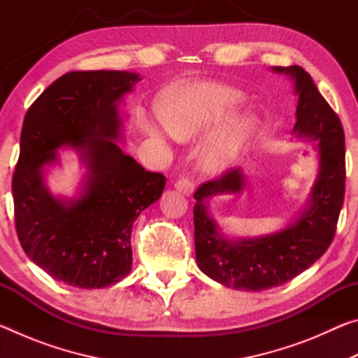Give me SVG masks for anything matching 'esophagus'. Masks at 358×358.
<instances>
[{"mask_svg": "<svg viewBox=\"0 0 358 358\" xmlns=\"http://www.w3.org/2000/svg\"><path fill=\"white\" fill-rule=\"evenodd\" d=\"M175 187H177L180 192H183L185 196H191L194 189H196V183H194L191 178L183 177V178H180L177 183H175Z\"/></svg>", "mask_w": 358, "mask_h": 358, "instance_id": "obj_1", "label": "esophagus"}]
</instances>
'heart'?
<instances>
[{
  "label": "heart",
  "instance_id": "b5f03b06",
  "mask_svg": "<svg viewBox=\"0 0 358 358\" xmlns=\"http://www.w3.org/2000/svg\"><path fill=\"white\" fill-rule=\"evenodd\" d=\"M241 102V94L215 83H194L173 90L161 104V117L169 134L178 141H187L220 123ZM142 131L151 138L162 141L164 131L150 117L141 118ZM254 121L235 117L224 123L201 155L202 167L208 172H221L237 161L241 150L250 141Z\"/></svg>",
  "mask_w": 358,
  "mask_h": 358
}]
</instances>
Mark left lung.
Here are the masks:
<instances>
[{"mask_svg":"<svg viewBox=\"0 0 358 358\" xmlns=\"http://www.w3.org/2000/svg\"><path fill=\"white\" fill-rule=\"evenodd\" d=\"M275 71L295 78L299 106L294 132L316 141L320 150L319 178L310 207L281 232L234 243L220 237L205 202L224 192L243 189L245 180L240 169H227L220 178L205 181L194 192V245L199 268L224 286L254 292L290 281L329 250L346 191L341 120L301 66H276Z\"/></svg>","mask_w":358,"mask_h":358,"instance_id":"obj_1","label":"left lung"}]
</instances>
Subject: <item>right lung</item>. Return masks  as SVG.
<instances>
[{"instance_id": "obj_1", "label": "right lung", "mask_w": 358, "mask_h": 358, "mask_svg": "<svg viewBox=\"0 0 358 358\" xmlns=\"http://www.w3.org/2000/svg\"><path fill=\"white\" fill-rule=\"evenodd\" d=\"M141 80L123 71H72L44 90L23 120L20 156L12 177L17 237L45 273L78 289H101L131 271V232L142 211L161 197L164 175L124 155L117 102ZM68 143L90 169L74 204L46 192L41 167Z\"/></svg>"}]
</instances>
